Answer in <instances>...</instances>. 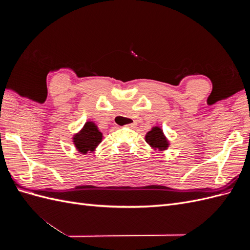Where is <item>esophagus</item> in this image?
<instances>
[{"label":"esophagus","instance_id":"obj_1","mask_svg":"<svg viewBox=\"0 0 250 250\" xmlns=\"http://www.w3.org/2000/svg\"><path fill=\"white\" fill-rule=\"evenodd\" d=\"M127 128H134L135 126H137V123L135 122H132V123H130V124H127V125H125Z\"/></svg>","mask_w":250,"mask_h":250}]
</instances>
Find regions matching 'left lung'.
Instances as JSON below:
<instances>
[{"instance_id": "obj_1", "label": "left lung", "mask_w": 250, "mask_h": 250, "mask_svg": "<svg viewBox=\"0 0 250 250\" xmlns=\"http://www.w3.org/2000/svg\"><path fill=\"white\" fill-rule=\"evenodd\" d=\"M145 140L154 150L164 151L169 147V142L167 138L165 137L162 128L158 126L152 127V129L147 132Z\"/></svg>"}]
</instances>
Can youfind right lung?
I'll return each instance as SVG.
<instances>
[{
  "label": "right lung",
  "mask_w": 250,
  "mask_h": 250,
  "mask_svg": "<svg viewBox=\"0 0 250 250\" xmlns=\"http://www.w3.org/2000/svg\"><path fill=\"white\" fill-rule=\"evenodd\" d=\"M102 141V132L94 122H86L82 129L73 137L74 145L80 153L93 152Z\"/></svg>",
  "instance_id": "1"
}]
</instances>
